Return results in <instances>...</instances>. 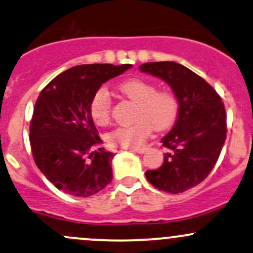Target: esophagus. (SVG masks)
Instances as JSON below:
<instances>
[{
    "label": "esophagus",
    "instance_id": "34e87169",
    "mask_svg": "<svg viewBox=\"0 0 253 253\" xmlns=\"http://www.w3.org/2000/svg\"><path fill=\"white\" fill-rule=\"evenodd\" d=\"M146 150H148V148H146V146H144V148H135V149H132V151L138 152V154H144V152H146Z\"/></svg>",
    "mask_w": 253,
    "mask_h": 253
}]
</instances>
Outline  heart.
<instances>
[{
  "mask_svg": "<svg viewBox=\"0 0 253 253\" xmlns=\"http://www.w3.org/2000/svg\"><path fill=\"white\" fill-rule=\"evenodd\" d=\"M120 91L137 103L134 124L120 126L108 133V143L115 148L139 146L151 128L163 131L174 124L179 114V99L171 91L157 90L148 80L133 78L120 85ZM90 115L97 126H107L112 118L109 91L99 87L90 101Z\"/></svg>",
  "mask_w": 253,
  "mask_h": 253,
  "instance_id": "heart-1",
  "label": "heart"
}]
</instances>
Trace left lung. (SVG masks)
<instances>
[{
    "label": "left lung",
    "instance_id": "1",
    "mask_svg": "<svg viewBox=\"0 0 253 253\" xmlns=\"http://www.w3.org/2000/svg\"><path fill=\"white\" fill-rule=\"evenodd\" d=\"M140 71L168 83L179 99L177 120L161 139L169 152L155 170H146L148 181L168 193H181L210 174L226 140L227 115L215 88L198 74L171 61L148 62Z\"/></svg>",
    "mask_w": 253,
    "mask_h": 253
}]
</instances>
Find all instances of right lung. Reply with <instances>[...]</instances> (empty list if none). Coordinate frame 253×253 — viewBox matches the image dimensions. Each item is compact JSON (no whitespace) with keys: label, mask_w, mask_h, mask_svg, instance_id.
I'll list each match as a JSON object with an SVG mask.
<instances>
[{"label":"right lung","mask_w":253,"mask_h":253,"mask_svg":"<svg viewBox=\"0 0 253 253\" xmlns=\"http://www.w3.org/2000/svg\"><path fill=\"white\" fill-rule=\"evenodd\" d=\"M132 65H80L51 80L42 90L30 122L36 165L59 190L90 197L112 182L114 154L103 143L90 115L93 93L107 80Z\"/></svg>","instance_id":"obj_1"}]
</instances>
